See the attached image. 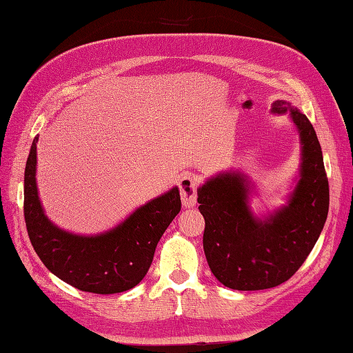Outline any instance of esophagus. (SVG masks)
<instances>
[{"label":"esophagus","mask_w":353,"mask_h":353,"mask_svg":"<svg viewBox=\"0 0 353 353\" xmlns=\"http://www.w3.org/2000/svg\"><path fill=\"white\" fill-rule=\"evenodd\" d=\"M196 190H199V180L192 174H183L179 180V191L182 204L185 208H194L196 203Z\"/></svg>","instance_id":"34e87169"}]
</instances>
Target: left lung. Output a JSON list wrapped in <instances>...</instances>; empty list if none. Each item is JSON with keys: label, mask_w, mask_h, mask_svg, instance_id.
I'll return each mask as SVG.
<instances>
[{"label": "left lung", "mask_w": 353, "mask_h": 353, "mask_svg": "<svg viewBox=\"0 0 353 353\" xmlns=\"http://www.w3.org/2000/svg\"><path fill=\"white\" fill-rule=\"evenodd\" d=\"M272 112L290 114L302 145L301 177L288 206L265 219L254 216L248 180L241 173H221L196 191L209 268L234 290H263L288 281L313 250L330 209V185L313 125L285 101H275Z\"/></svg>", "instance_id": "obj_1"}]
</instances>
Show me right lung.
<instances>
[{"instance_id": "right-lung-1", "label": "right lung", "mask_w": 353, "mask_h": 353, "mask_svg": "<svg viewBox=\"0 0 353 353\" xmlns=\"http://www.w3.org/2000/svg\"><path fill=\"white\" fill-rule=\"evenodd\" d=\"M37 139H32L23 177V216L37 256L54 275L83 292L111 294L135 288L152 265L161 236L182 208L179 188L138 208L110 232L68 233L48 219L39 200Z\"/></svg>"}]
</instances>
